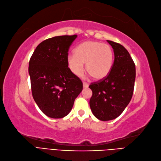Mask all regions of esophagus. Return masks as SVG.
Returning a JSON list of instances; mask_svg holds the SVG:
<instances>
[{"label":"esophagus","instance_id":"obj_1","mask_svg":"<svg viewBox=\"0 0 161 161\" xmlns=\"http://www.w3.org/2000/svg\"><path fill=\"white\" fill-rule=\"evenodd\" d=\"M83 87L84 88H87L88 87V84L85 82H83Z\"/></svg>","mask_w":161,"mask_h":161}]
</instances>
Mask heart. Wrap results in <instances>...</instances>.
Instances as JSON below:
<instances>
[{
	"label": "heart",
	"instance_id": "1",
	"mask_svg": "<svg viewBox=\"0 0 161 161\" xmlns=\"http://www.w3.org/2000/svg\"><path fill=\"white\" fill-rule=\"evenodd\" d=\"M114 53L112 48L103 43L88 41L81 43L75 50V54L68 57L70 70L76 76H80L86 70L94 79L101 80L107 77L112 69Z\"/></svg>",
	"mask_w": 161,
	"mask_h": 161
}]
</instances>
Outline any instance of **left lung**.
Returning a JSON list of instances; mask_svg holds the SVG:
<instances>
[{"mask_svg":"<svg viewBox=\"0 0 161 161\" xmlns=\"http://www.w3.org/2000/svg\"><path fill=\"white\" fill-rule=\"evenodd\" d=\"M107 42L114 54L112 69L107 77L89 85L91 109L103 121L113 120L124 111L132 98L136 77L135 64L128 51L117 42Z\"/></svg>","mask_w":161,"mask_h":161,"instance_id":"1","label":"left lung"}]
</instances>
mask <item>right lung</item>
<instances>
[{
	"mask_svg": "<svg viewBox=\"0 0 161 161\" xmlns=\"http://www.w3.org/2000/svg\"><path fill=\"white\" fill-rule=\"evenodd\" d=\"M77 37L58 36L42 41L31 57L29 73L32 95L48 117L63 118L82 90V82L68 67V51Z\"/></svg>",
	"mask_w": 161,
	"mask_h": 161,
	"instance_id": "1",
	"label": "right lung"
}]
</instances>
